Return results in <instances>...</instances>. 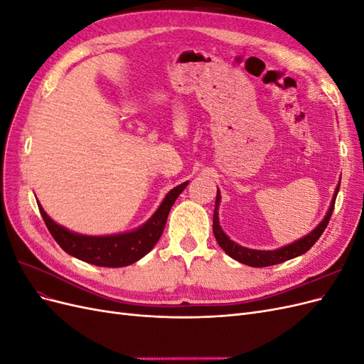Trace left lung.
<instances>
[{
    "label": "left lung",
    "instance_id": "obj_1",
    "mask_svg": "<svg viewBox=\"0 0 364 364\" xmlns=\"http://www.w3.org/2000/svg\"><path fill=\"white\" fill-rule=\"evenodd\" d=\"M340 188V183L337 185V188L334 191V197L331 200V205H329L328 213L325 215V218L322 220L321 223H318L310 234L299 238L297 241H293L291 245H287L284 247L279 249H274V250H255V249H249V247H243L237 245L235 241L230 240L225 232L222 226H220L218 222V205H220V199H222V196H220L218 190H217V197H215V208H214V220H213V230H214V237L217 240V243L220 245L228 255L230 258H234L237 261H240L241 264H246V266L250 267H267V266H274V264H279L284 262L287 259L296 258L302 255L306 250H310L316 241L321 238V235L323 234L325 228L329 223V218L333 215L334 211V203H336V197Z\"/></svg>",
    "mask_w": 364,
    "mask_h": 364
}]
</instances>
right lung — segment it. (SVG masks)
Here are the masks:
<instances>
[{"instance_id":"1","label":"right lung","mask_w":364,"mask_h":364,"mask_svg":"<svg viewBox=\"0 0 364 364\" xmlns=\"http://www.w3.org/2000/svg\"><path fill=\"white\" fill-rule=\"evenodd\" d=\"M188 182H183L168 191L156 213L144 225L130 232L115 235L94 237L71 232L51 220L41 205L38 206L50 234L70 255L100 267H124L136 262L155 247L164 232L170 209Z\"/></svg>"}]
</instances>
